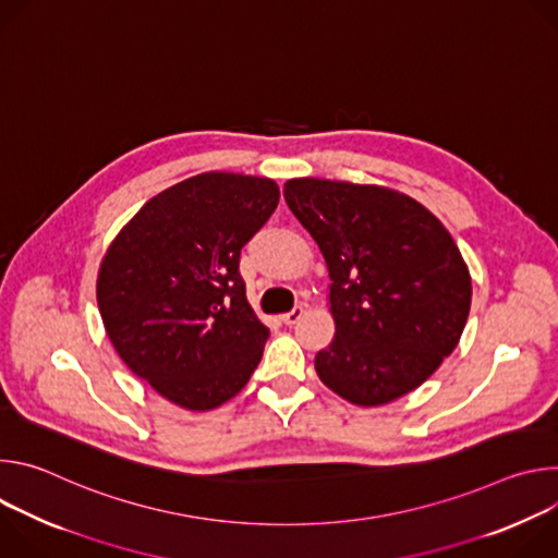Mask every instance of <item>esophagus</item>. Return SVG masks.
Returning a JSON list of instances; mask_svg holds the SVG:
<instances>
[{"instance_id":"obj_1","label":"esophagus","mask_w":558,"mask_h":558,"mask_svg":"<svg viewBox=\"0 0 558 558\" xmlns=\"http://www.w3.org/2000/svg\"><path fill=\"white\" fill-rule=\"evenodd\" d=\"M302 315H304V308H302V306H295V308H291L289 313H282L280 320H282L284 325H289V327H291V325H295V323L300 320Z\"/></svg>"}]
</instances>
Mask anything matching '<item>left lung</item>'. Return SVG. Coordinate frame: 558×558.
<instances>
[{
    "mask_svg": "<svg viewBox=\"0 0 558 558\" xmlns=\"http://www.w3.org/2000/svg\"><path fill=\"white\" fill-rule=\"evenodd\" d=\"M284 201L329 269L333 342L315 373L355 407L422 386L463 333L472 284L450 231L415 198L381 185L291 179Z\"/></svg>",
    "mask_w": 558,
    "mask_h": 558,
    "instance_id": "obj_1",
    "label": "left lung"
}]
</instances>
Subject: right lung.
<instances>
[{"label": "right lung", "instance_id": "1", "mask_svg": "<svg viewBox=\"0 0 558 558\" xmlns=\"http://www.w3.org/2000/svg\"><path fill=\"white\" fill-rule=\"evenodd\" d=\"M278 201L267 177L205 172L149 198L110 243L97 276L106 333L168 402L218 409L258 366L269 327L238 263Z\"/></svg>", "mask_w": 558, "mask_h": 558}]
</instances>
